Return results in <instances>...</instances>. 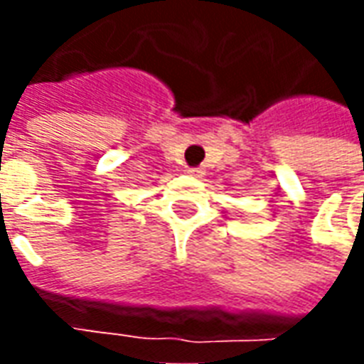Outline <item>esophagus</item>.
<instances>
[{"label": "esophagus", "mask_w": 364, "mask_h": 364, "mask_svg": "<svg viewBox=\"0 0 364 364\" xmlns=\"http://www.w3.org/2000/svg\"><path fill=\"white\" fill-rule=\"evenodd\" d=\"M187 173L193 175V177H203V175H205V169H203V167H189Z\"/></svg>", "instance_id": "obj_1"}]
</instances>
